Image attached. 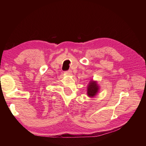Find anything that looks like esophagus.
<instances>
[{
    "instance_id": "esophagus-1",
    "label": "esophagus",
    "mask_w": 146,
    "mask_h": 146,
    "mask_svg": "<svg viewBox=\"0 0 146 146\" xmlns=\"http://www.w3.org/2000/svg\"><path fill=\"white\" fill-rule=\"evenodd\" d=\"M71 73H72V71H71V70H68V71H65V72H64V73L66 74V75H71Z\"/></svg>"
}]
</instances>
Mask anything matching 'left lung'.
Masks as SVG:
<instances>
[{
  "label": "left lung",
  "mask_w": 146,
  "mask_h": 146,
  "mask_svg": "<svg viewBox=\"0 0 146 146\" xmlns=\"http://www.w3.org/2000/svg\"><path fill=\"white\" fill-rule=\"evenodd\" d=\"M100 90V86L98 85L97 81H94L91 79L88 83L87 86V95L90 98H94L98 94Z\"/></svg>",
  "instance_id": "obj_1"
}]
</instances>
